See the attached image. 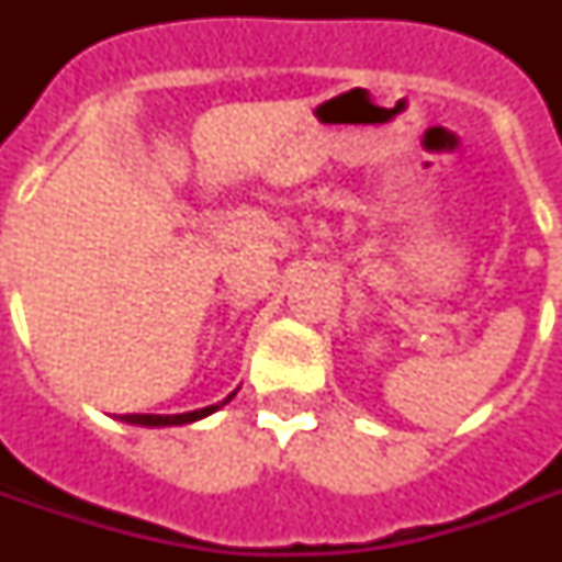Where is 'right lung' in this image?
<instances>
[{
	"mask_svg": "<svg viewBox=\"0 0 562 562\" xmlns=\"http://www.w3.org/2000/svg\"><path fill=\"white\" fill-rule=\"evenodd\" d=\"M236 396V391L229 393L227 400L215 402V405H206V408L187 411V414H122V423H131V426H148V428H160V426H187V423H194V419H203L215 414L221 405H227L229 400Z\"/></svg>",
	"mask_w": 562,
	"mask_h": 562,
	"instance_id": "right-lung-1",
	"label": "right lung"
}]
</instances>
